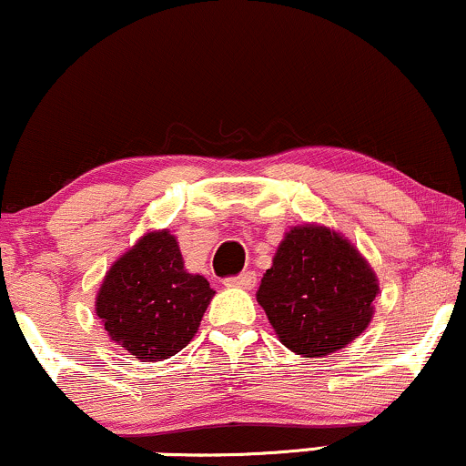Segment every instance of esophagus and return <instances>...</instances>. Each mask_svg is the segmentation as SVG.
Returning a JSON list of instances; mask_svg holds the SVG:
<instances>
[{
	"label": "esophagus",
	"mask_w": 466,
	"mask_h": 466,
	"mask_svg": "<svg viewBox=\"0 0 466 466\" xmlns=\"http://www.w3.org/2000/svg\"><path fill=\"white\" fill-rule=\"evenodd\" d=\"M224 283H227V286H231V288H246V289H250L257 283V275H255L253 270H246V272H239L238 277L224 279Z\"/></svg>",
	"instance_id": "obj_1"
}]
</instances>
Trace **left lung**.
I'll return each instance as SVG.
<instances>
[{
    "instance_id": "obj_1",
    "label": "left lung",
    "mask_w": 466,
    "mask_h": 466,
    "mask_svg": "<svg viewBox=\"0 0 466 466\" xmlns=\"http://www.w3.org/2000/svg\"><path fill=\"white\" fill-rule=\"evenodd\" d=\"M375 272L349 239L294 227L261 279L257 300L279 340L305 358L340 351L373 319Z\"/></svg>"
}]
</instances>
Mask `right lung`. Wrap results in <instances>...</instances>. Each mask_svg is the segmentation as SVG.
Listing matches in <instances>:
<instances>
[{
    "label": "right lung",
    "instance_id": "right-lung-1",
    "mask_svg": "<svg viewBox=\"0 0 466 466\" xmlns=\"http://www.w3.org/2000/svg\"><path fill=\"white\" fill-rule=\"evenodd\" d=\"M189 275L169 231L147 233L106 272L96 311L115 342L144 362H161L189 344L213 297Z\"/></svg>",
    "mask_w": 466,
    "mask_h": 466
}]
</instances>
